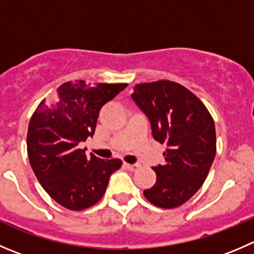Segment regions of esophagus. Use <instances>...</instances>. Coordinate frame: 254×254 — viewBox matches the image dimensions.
I'll list each match as a JSON object with an SVG mask.
<instances>
[{
  "label": "esophagus",
  "instance_id": "esophagus-1",
  "mask_svg": "<svg viewBox=\"0 0 254 254\" xmlns=\"http://www.w3.org/2000/svg\"><path fill=\"white\" fill-rule=\"evenodd\" d=\"M124 165L129 171H135V170H137L140 167L139 164H124Z\"/></svg>",
  "mask_w": 254,
  "mask_h": 254
}]
</instances>
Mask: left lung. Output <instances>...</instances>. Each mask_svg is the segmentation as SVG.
Wrapping results in <instances>:
<instances>
[{
  "mask_svg": "<svg viewBox=\"0 0 254 254\" xmlns=\"http://www.w3.org/2000/svg\"><path fill=\"white\" fill-rule=\"evenodd\" d=\"M131 97L149 118L154 139L166 144L165 164L152 167L156 182L144 196L157 207H179L207 177L216 155L215 122L192 92L171 80L136 84Z\"/></svg>",
  "mask_w": 254,
  "mask_h": 254,
  "instance_id": "left-lung-1",
  "label": "left lung"
}]
</instances>
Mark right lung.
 Listing matches in <instances>:
<instances>
[{
	"mask_svg": "<svg viewBox=\"0 0 254 254\" xmlns=\"http://www.w3.org/2000/svg\"><path fill=\"white\" fill-rule=\"evenodd\" d=\"M125 83L59 85L52 100H42L27 132L32 170L46 192L72 211L95 205L105 193L109 177L122 167L120 159L87 157L79 144L93 136L99 110L127 88Z\"/></svg>",
	"mask_w": 254,
	"mask_h": 254,
	"instance_id": "obj_1",
	"label": "right lung"
}]
</instances>
